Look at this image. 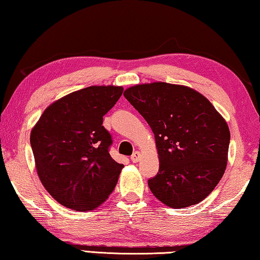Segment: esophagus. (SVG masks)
I'll use <instances>...</instances> for the list:
<instances>
[{
    "label": "esophagus",
    "mask_w": 260,
    "mask_h": 260,
    "mask_svg": "<svg viewBox=\"0 0 260 260\" xmlns=\"http://www.w3.org/2000/svg\"><path fill=\"white\" fill-rule=\"evenodd\" d=\"M140 158H142V154H140V153L137 151V152H135L133 155H131V161H133V162H138V161L140 160Z\"/></svg>",
    "instance_id": "esophagus-1"
}]
</instances>
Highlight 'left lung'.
I'll return each instance as SVG.
<instances>
[{"instance_id":"obj_1","label":"left lung","mask_w":260,"mask_h":260,"mask_svg":"<svg viewBox=\"0 0 260 260\" xmlns=\"http://www.w3.org/2000/svg\"><path fill=\"white\" fill-rule=\"evenodd\" d=\"M123 95L154 134L159 172L148 180L152 193L173 208L204 201L227 167L226 120L207 98L184 85L138 84Z\"/></svg>"}]
</instances>
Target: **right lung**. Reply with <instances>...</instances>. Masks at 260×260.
<instances>
[{
	"label": "right lung",
	"instance_id": "add662e5",
	"mask_svg": "<svg viewBox=\"0 0 260 260\" xmlns=\"http://www.w3.org/2000/svg\"><path fill=\"white\" fill-rule=\"evenodd\" d=\"M123 87L90 86L54 101L31 131L38 176L61 205L87 212L107 201L124 166L109 154L112 137L102 125Z\"/></svg>",
	"mask_w": 260,
	"mask_h": 260
}]
</instances>
